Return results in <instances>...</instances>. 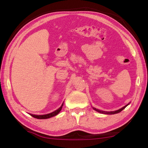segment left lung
Here are the masks:
<instances>
[{
	"label": "left lung",
	"mask_w": 148,
	"mask_h": 148,
	"mask_svg": "<svg viewBox=\"0 0 148 148\" xmlns=\"http://www.w3.org/2000/svg\"><path fill=\"white\" fill-rule=\"evenodd\" d=\"M130 103H129L128 104H127V105H125V106H123V108H120V109H119V110H116V111H111V112H105V111H102V110H99V109H97V108H94V107H92V108H93V110H95V111H97V112H99V113H101V114H108V115H112V114H117V113H119L120 112H121L123 110H124L125 108H126L127 106H128V105Z\"/></svg>",
	"instance_id": "8db88e82"
}]
</instances>
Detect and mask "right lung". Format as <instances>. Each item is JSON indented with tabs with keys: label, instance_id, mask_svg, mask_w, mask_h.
Here are the masks:
<instances>
[{
	"label": "right lung",
	"instance_id": "add662e5",
	"mask_svg": "<svg viewBox=\"0 0 148 148\" xmlns=\"http://www.w3.org/2000/svg\"><path fill=\"white\" fill-rule=\"evenodd\" d=\"M63 103L64 102H62V104L61 106H60L58 109L55 110L54 112H51V113H49V114H44V115H35V114H29L32 117H34V118H37V119H48L50 118V117H52L53 116H57V114H58L60 112H61V110L62 108V106H63Z\"/></svg>",
	"mask_w": 148,
	"mask_h": 148
}]
</instances>
